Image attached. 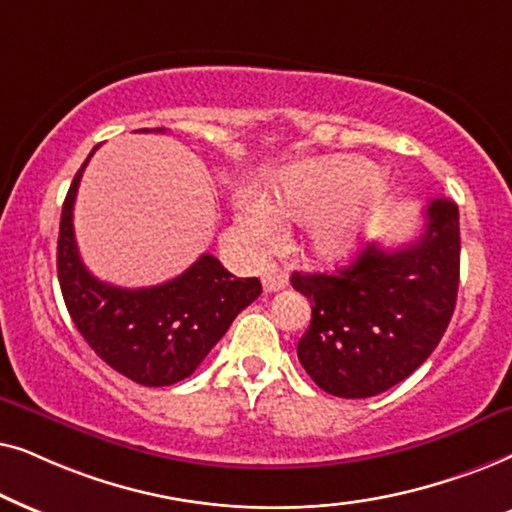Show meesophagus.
<instances>
[{"instance_id":"1","label":"esophagus","mask_w":512,"mask_h":512,"mask_svg":"<svg viewBox=\"0 0 512 512\" xmlns=\"http://www.w3.org/2000/svg\"><path fill=\"white\" fill-rule=\"evenodd\" d=\"M262 283H264V292H278V290H283L285 285H288V274H285V271H281V269L271 267V269L264 271Z\"/></svg>"}]
</instances>
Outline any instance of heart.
<instances>
[{"instance_id":"obj_1","label":"heart","mask_w":512,"mask_h":512,"mask_svg":"<svg viewBox=\"0 0 512 512\" xmlns=\"http://www.w3.org/2000/svg\"><path fill=\"white\" fill-rule=\"evenodd\" d=\"M384 206V180L365 161L313 159L283 170L271 199L257 192L238 194L236 227L250 248H264L281 234V215L304 220L306 250L316 260L332 262L356 248Z\"/></svg>"}]
</instances>
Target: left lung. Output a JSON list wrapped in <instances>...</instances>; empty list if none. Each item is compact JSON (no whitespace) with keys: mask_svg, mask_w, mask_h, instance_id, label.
<instances>
[{"mask_svg":"<svg viewBox=\"0 0 512 512\" xmlns=\"http://www.w3.org/2000/svg\"><path fill=\"white\" fill-rule=\"evenodd\" d=\"M459 208L433 199L403 248L365 245L335 274H299L311 302L299 363L325 393L372 398L410 377L445 335L459 292Z\"/></svg>","mask_w":512,"mask_h":512,"instance_id":"left-lung-1","label":"left lung"}]
</instances>
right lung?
Returning <instances> with one entry per match:
<instances>
[{
  "label": "right lung",
  "mask_w": 512,
  "mask_h": 512,
  "mask_svg": "<svg viewBox=\"0 0 512 512\" xmlns=\"http://www.w3.org/2000/svg\"><path fill=\"white\" fill-rule=\"evenodd\" d=\"M93 152L74 175L60 215L58 281L65 306L81 337L112 370L142 386L177 384L260 297L262 283L236 278L213 255H201L173 281L152 288L128 290L98 281L81 262L72 227L74 199Z\"/></svg>",
  "instance_id": "right-lung-1"
}]
</instances>
